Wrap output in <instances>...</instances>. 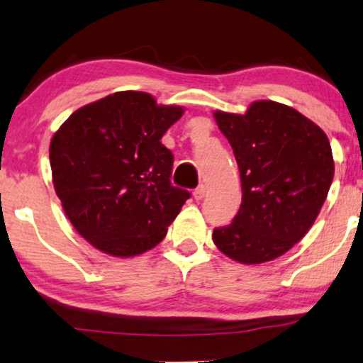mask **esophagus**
<instances>
[{"label":"esophagus","mask_w":363,"mask_h":363,"mask_svg":"<svg viewBox=\"0 0 363 363\" xmlns=\"http://www.w3.org/2000/svg\"><path fill=\"white\" fill-rule=\"evenodd\" d=\"M205 195H206V186L201 183V185H198L195 188V191H193V196H195V200H203Z\"/></svg>","instance_id":"esophagus-1"}]
</instances>
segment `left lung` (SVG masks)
Returning <instances> with one entry per match:
<instances>
[{"instance_id": "left-lung-1", "label": "left lung", "mask_w": 363, "mask_h": 363, "mask_svg": "<svg viewBox=\"0 0 363 363\" xmlns=\"http://www.w3.org/2000/svg\"><path fill=\"white\" fill-rule=\"evenodd\" d=\"M235 153L241 206L228 226L213 230L223 255L242 264L276 259L314 225L332 178L330 142L292 107L252 102L245 116L215 112Z\"/></svg>"}]
</instances>
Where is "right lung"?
I'll return each instance as SVG.
<instances>
[{
  "instance_id": "add662e5",
  "label": "right lung",
  "mask_w": 363,
  "mask_h": 363,
  "mask_svg": "<svg viewBox=\"0 0 363 363\" xmlns=\"http://www.w3.org/2000/svg\"><path fill=\"white\" fill-rule=\"evenodd\" d=\"M183 108L123 91L77 108L49 147L52 182L79 235L107 255L157 246L190 191L173 186V153L160 142Z\"/></svg>"
}]
</instances>
